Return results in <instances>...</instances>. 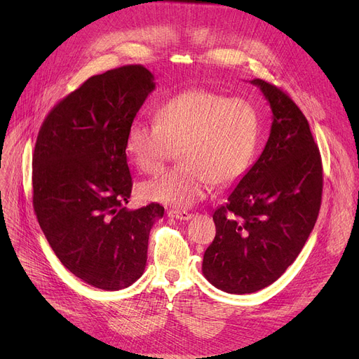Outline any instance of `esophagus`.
<instances>
[{"instance_id":"1","label":"esophagus","mask_w":359,"mask_h":359,"mask_svg":"<svg viewBox=\"0 0 359 359\" xmlns=\"http://www.w3.org/2000/svg\"><path fill=\"white\" fill-rule=\"evenodd\" d=\"M168 217H173L176 219H180V221H189L192 219L194 214L187 212V211H179V210H170L168 211Z\"/></svg>"}]
</instances>
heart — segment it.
Here are the masks:
<instances>
[{
  "mask_svg": "<svg viewBox=\"0 0 359 359\" xmlns=\"http://www.w3.org/2000/svg\"><path fill=\"white\" fill-rule=\"evenodd\" d=\"M157 122L137 119L126 130L125 148L144 173H156L180 147V165L141 186V195L187 208L208 195L215 182L229 186L252 164L260 134L256 106L210 88H191L167 99Z\"/></svg>",
  "mask_w": 359,
  "mask_h": 359,
  "instance_id": "obj_1",
  "label": "heart"
}]
</instances>
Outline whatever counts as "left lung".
<instances>
[{"label": "left lung", "instance_id": "1", "mask_svg": "<svg viewBox=\"0 0 359 359\" xmlns=\"http://www.w3.org/2000/svg\"><path fill=\"white\" fill-rule=\"evenodd\" d=\"M272 110L265 149L215 210L217 234L202 272L214 287L250 294L292 265L314 229L323 191L320 151L303 111L287 93L252 80Z\"/></svg>", "mask_w": 359, "mask_h": 359}]
</instances>
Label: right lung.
<instances>
[{"mask_svg":"<svg viewBox=\"0 0 359 359\" xmlns=\"http://www.w3.org/2000/svg\"><path fill=\"white\" fill-rule=\"evenodd\" d=\"M154 75L125 65L93 75L43 121L33 154V208L62 265L88 285L118 291L141 278L160 203L129 211L126 130Z\"/></svg>","mask_w":359,"mask_h":359,"instance_id":"obj_1","label":"right lung"}]
</instances>
